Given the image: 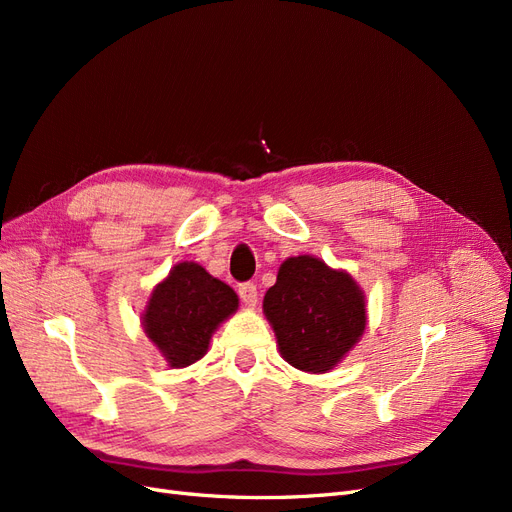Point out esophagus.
<instances>
[{"label":"esophagus","instance_id":"obj_1","mask_svg":"<svg viewBox=\"0 0 512 512\" xmlns=\"http://www.w3.org/2000/svg\"><path fill=\"white\" fill-rule=\"evenodd\" d=\"M239 297H241V301L245 303V307H256V303H258V290H256V286L254 284H241L239 286Z\"/></svg>","mask_w":512,"mask_h":512}]
</instances>
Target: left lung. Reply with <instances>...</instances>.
<instances>
[{
  "label": "left lung",
  "instance_id": "8db88e82",
  "mask_svg": "<svg viewBox=\"0 0 512 512\" xmlns=\"http://www.w3.org/2000/svg\"><path fill=\"white\" fill-rule=\"evenodd\" d=\"M282 359L307 374H327L361 342L365 292L344 269L301 254L286 258L262 301Z\"/></svg>",
  "mask_w": 512,
  "mask_h": 512
}]
</instances>
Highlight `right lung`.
Listing matches in <instances>:
<instances>
[{"label": "right lung", "mask_w": 512, "mask_h": 512, "mask_svg": "<svg viewBox=\"0 0 512 512\" xmlns=\"http://www.w3.org/2000/svg\"><path fill=\"white\" fill-rule=\"evenodd\" d=\"M239 309V297L198 262L181 260L153 286L141 314L143 331L168 367L203 359L220 324Z\"/></svg>", "instance_id": "add662e5"}]
</instances>
